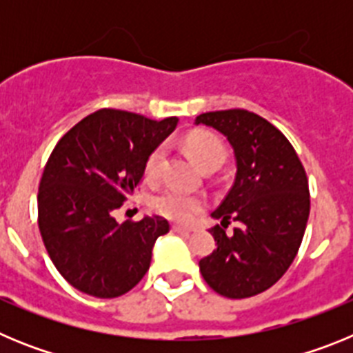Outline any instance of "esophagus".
Wrapping results in <instances>:
<instances>
[{"label": "esophagus", "instance_id": "obj_1", "mask_svg": "<svg viewBox=\"0 0 353 353\" xmlns=\"http://www.w3.org/2000/svg\"><path fill=\"white\" fill-rule=\"evenodd\" d=\"M171 230H173L174 233H182V235H189V233L192 232V228L180 226V224H173V226H171Z\"/></svg>", "mask_w": 353, "mask_h": 353}]
</instances>
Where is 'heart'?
<instances>
[{"instance_id": "b5f03b06", "label": "heart", "mask_w": 353, "mask_h": 353, "mask_svg": "<svg viewBox=\"0 0 353 353\" xmlns=\"http://www.w3.org/2000/svg\"><path fill=\"white\" fill-rule=\"evenodd\" d=\"M185 146L189 150L191 157L198 164L201 170L208 166H221L226 157V148L217 139L214 134L210 132H192L187 136ZM164 159H166V148L164 146H157V148L150 154L148 161H146V176L152 180L159 179L162 166H164ZM152 207L157 214L164 215L168 219L180 221V223H189L196 214L203 210L205 203L199 196L189 194V192L179 191V189H168V191L161 192L155 196L152 201Z\"/></svg>"}]
</instances>
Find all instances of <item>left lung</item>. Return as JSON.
I'll return each instance as SVG.
<instances>
[{
    "label": "left lung",
    "mask_w": 353,
    "mask_h": 353,
    "mask_svg": "<svg viewBox=\"0 0 353 353\" xmlns=\"http://www.w3.org/2000/svg\"><path fill=\"white\" fill-rule=\"evenodd\" d=\"M194 123L223 134L236 166L232 189L212 212L221 219L210 230L217 248L199 272L223 297H252L276 285L297 256L310 217L307 176L288 139L251 111H212ZM230 220L237 228L226 236Z\"/></svg>",
    "instance_id": "left-lung-1"
}]
</instances>
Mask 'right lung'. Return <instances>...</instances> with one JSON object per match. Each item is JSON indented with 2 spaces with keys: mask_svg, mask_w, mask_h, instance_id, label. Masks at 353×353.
<instances>
[{
  "mask_svg": "<svg viewBox=\"0 0 353 353\" xmlns=\"http://www.w3.org/2000/svg\"><path fill=\"white\" fill-rule=\"evenodd\" d=\"M179 118L161 121L101 109L52 150L39 187V228L58 272L79 292L120 297L150 269L155 240L170 232L159 215L118 223L113 212L141 182L150 154Z\"/></svg>",
  "mask_w": 353,
  "mask_h": 353,
  "instance_id": "1",
  "label": "right lung"
}]
</instances>
